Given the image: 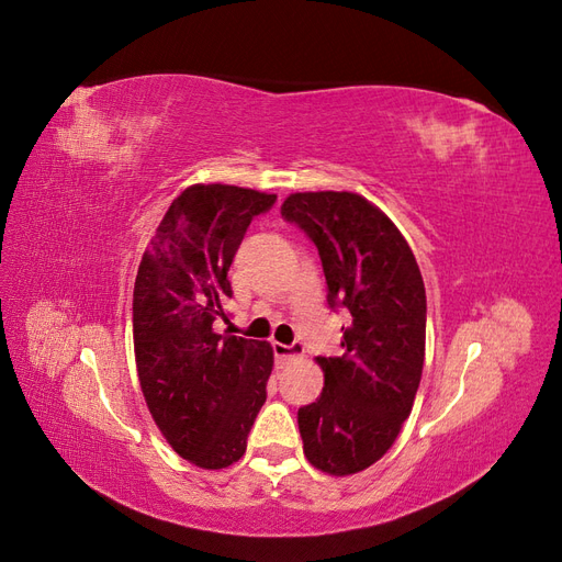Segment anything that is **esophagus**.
<instances>
[{"label": "esophagus", "instance_id": "1", "mask_svg": "<svg viewBox=\"0 0 562 562\" xmlns=\"http://www.w3.org/2000/svg\"><path fill=\"white\" fill-rule=\"evenodd\" d=\"M274 356L281 363H291L297 361L304 356V345L302 342H293V345H274Z\"/></svg>", "mask_w": 562, "mask_h": 562}]
</instances>
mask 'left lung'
Listing matches in <instances>:
<instances>
[{
  "label": "left lung",
  "instance_id": "left-lung-1",
  "mask_svg": "<svg viewBox=\"0 0 562 562\" xmlns=\"http://www.w3.org/2000/svg\"><path fill=\"white\" fill-rule=\"evenodd\" d=\"M281 215L318 248L328 304L351 314L342 356H318L323 391L297 411L304 457L330 475L375 464L413 411L427 293L398 227L353 192H295Z\"/></svg>",
  "mask_w": 562,
  "mask_h": 562
}]
</instances>
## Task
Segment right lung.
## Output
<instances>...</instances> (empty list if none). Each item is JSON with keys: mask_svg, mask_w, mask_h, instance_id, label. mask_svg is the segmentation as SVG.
Masks as SVG:
<instances>
[{"mask_svg": "<svg viewBox=\"0 0 562 562\" xmlns=\"http://www.w3.org/2000/svg\"><path fill=\"white\" fill-rule=\"evenodd\" d=\"M277 194L192 184L168 206L133 288V347L145 403L171 448L201 469L239 462L267 401L274 349L217 335L227 271L255 215Z\"/></svg>", "mask_w": 562, "mask_h": 562, "instance_id": "1", "label": "right lung"}]
</instances>
